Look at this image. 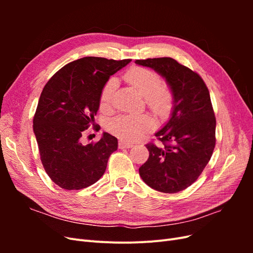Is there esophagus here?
Wrapping results in <instances>:
<instances>
[{
    "label": "esophagus",
    "mask_w": 253,
    "mask_h": 253,
    "mask_svg": "<svg viewBox=\"0 0 253 253\" xmlns=\"http://www.w3.org/2000/svg\"><path fill=\"white\" fill-rule=\"evenodd\" d=\"M118 147H119V149H129V148L133 147V143L120 140L119 143H118Z\"/></svg>",
    "instance_id": "obj_1"
}]
</instances>
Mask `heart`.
I'll list each match as a JSON object with an SVG mask.
<instances>
[{
    "instance_id": "obj_1",
    "label": "heart",
    "mask_w": 253,
    "mask_h": 253,
    "mask_svg": "<svg viewBox=\"0 0 253 253\" xmlns=\"http://www.w3.org/2000/svg\"><path fill=\"white\" fill-rule=\"evenodd\" d=\"M125 79L145 98L153 111L158 114H165L169 111L171 95L167 89L162 87L163 80L156 72L145 67L134 66L126 73ZM116 86V78L112 77L105 82L100 93V103L102 106L111 104ZM154 126V119L147 114L120 115L108 124V128L111 133L128 141L140 138Z\"/></svg>"
}]
</instances>
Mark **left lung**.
<instances>
[{
	"label": "left lung",
	"mask_w": 253,
	"mask_h": 253,
	"mask_svg": "<svg viewBox=\"0 0 253 253\" xmlns=\"http://www.w3.org/2000/svg\"><path fill=\"white\" fill-rule=\"evenodd\" d=\"M135 63L163 76L173 96L171 117L155 134L163 144H145L150 155L139 168V175L159 192L177 193L198 178L215 147L216 120L209 89L200 75L172 58Z\"/></svg>",
	"instance_id": "8db88e82"
}]
</instances>
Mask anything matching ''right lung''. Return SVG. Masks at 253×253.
Masks as SVG:
<instances>
[{"instance_id": "add662e5", "label": "right lung", "mask_w": 253, "mask_h": 253, "mask_svg": "<svg viewBox=\"0 0 253 253\" xmlns=\"http://www.w3.org/2000/svg\"><path fill=\"white\" fill-rule=\"evenodd\" d=\"M129 62L84 57L63 66L45 84L34 133L45 172L62 189H84L104 174L109 157L118 147L116 137L103 133L98 142L86 145L80 138L94 124L105 82Z\"/></svg>"}]
</instances>
